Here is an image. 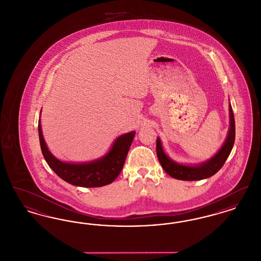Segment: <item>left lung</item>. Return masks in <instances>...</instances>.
<instances>
[{
  "instance_id": "left-lung-1",
  "label": "left lung",
  "mask_w": 261,
  "mask_h": 261,
  "mask_svg": "<svg viewBox=\"0 0 261 261\" xmlns=\"http://www.w3.org/2000/svg\"><path fill=\"white\" fill-rule=\"evenodd\" d=\"M229 111H230V130L222 148L219 149V151L210 161L203 162L197 166H187V165L178 164L173 161H171L164 153L161 140L159 138L156 140V154L164 171L175 179L184 180V181L202 180L205 178H210L214 174L217 173L223 166L235 143V134H236L235 118H234V112L231 105L229 107Z\"/></svg>"
}]
</instances>
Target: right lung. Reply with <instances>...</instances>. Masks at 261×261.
I'll return each instance as SVG.
<instances>
[{"label": "right lung", "mask_w": 261, "mask_h": 261, "mask_svg": "<svg viewBox=\"0 0 261 261\" xmlns=\"http://www.w3.org/2000/svg\"><path fill=\"white\" fill-rule=\"evenodd\" d=\"M38 133L42 153L50 168L65 182L74 186L94 188L109 185L120 174L135 132L118 137L112 149L102 159L89 163H66L56 159L47 148L42 134L40 119Z\"/></svg>", "instance_id": "right-lung-1"}]
</instances>
